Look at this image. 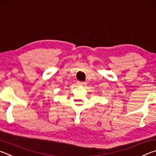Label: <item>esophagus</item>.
I'll return each mask as SVG.
<instances>
[{
  "instance_id": "34e87169",
  "label": "esophagus",
  "mask_w": 156,
  "mask_h": 156,
  "mask_svg": "<svg viewBox=\"0 0 156 156\" xmlns=\"http://www.w3.org/2000/svg\"><path fill=\"white\" fill-rule=\"evenodd\" d=\"M79 84H80V85H85L87 83H85V82H79Z\"/></svg>"
}]
</instances>
